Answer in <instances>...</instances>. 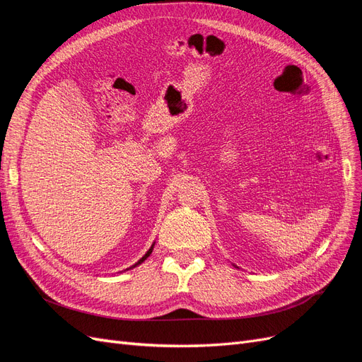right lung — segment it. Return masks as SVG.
Returning <instances> with one entry per match:
<instances>
[{
	"label": "right lung",
	"mask_w": 362,
	"mask_h": 362,
	"mask_svg": "<svg viewBox=\"0 0 362 362\" xmlns=\"http://www.w3.org/2000/svg\"><path fill=\"white\" fill-rule=\"evenodd\" d=\"M152 247H154V246H151V249H149V250H148V252H146V254H145V255H144V257H141V258H140V259H139V261H137V264H134V266H133V267H136V266H139V264H140V262H144V261H145V259H146V258H148V257H149V255H151V252H152Z\"/></svg>",
	"instance_id": "right-lung-1"
}]
</instances>
